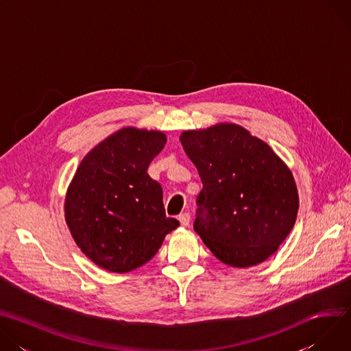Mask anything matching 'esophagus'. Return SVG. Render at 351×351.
<instances>
[{
    "label": "esophagus",
    "mask_w": 351,
    "mask_h": 351,
    "mask_svg": "<svg viewBox=\"0 0 351 351\" xmlns=\"http://www.w3.org/2000/svg\"><path fill=\"white\" fill-rule=\"evenodd\" d=\"M179 222L182 226H189L190 223V214L189 213H183L179 215Z\"/></svg>",
    "instance_id": "34e87169"
}]
</instances>
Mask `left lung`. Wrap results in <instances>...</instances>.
<instances>
[{
	"label": "left lung",
	"instance_id": "obj_1",
	"mask_svg": "<svg viewBox=\"0 0 351 351\" xmlns=\"http://www.w3.org/2000/svg\"><path fill=\"white\" fill-rule=\"evenodd\" d=\"M180 143L203 182L193 228L213 254L236 268L272 256L297 217L290 169L267 143L233 123L184 132Z\"/></svg>",
	"mask_w": 351,
	"mask_h": 351
}]
</instances>
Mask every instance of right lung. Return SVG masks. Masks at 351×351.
<instances>
[{"label":"right lung","mask_w":351,"mask_h":351,"mask_svg":"<svg viewBox=\"0 0 351 351\" xmlns=\"http://www.w3.org/2000/svg\"><path fill=\"white\" fill-rule=\"evenodd\" d=\"M167 137L125 128L94 147L66 193L65 217L82 252L110 272H129L152 260L179 226L168 218L162 187L147 173Z\"/></svg>","instance_id":"1"}]
</instances>
